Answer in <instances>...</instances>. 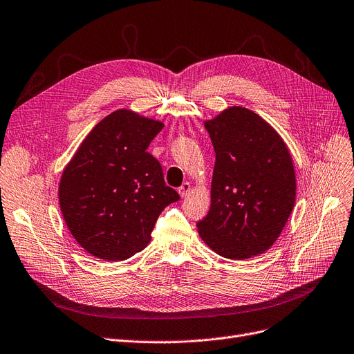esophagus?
<instances>
[{
    "label": "esophagus",
    "instance_id": "34e87169",
    "mask_svg": "<svg viewBox=\"0 0 354 354\" xmlns=\"http://www.w3.org/2000/svg\"><path fill=\"white\" fill-rule=\"evenodd\" d=\"M178 192H179V195H180L182 198H185V196L191 192V183H189V182H183L182 185L179 187Z\"/></svg>",
    "mask_w": 354,
    "mask_h": 354
}]
</instances>
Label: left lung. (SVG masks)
<instances>
[{"label":"left lung","instance_id":"obj_1","mask_svg":"<svg viewBox=\"0 0 354 354\" xmlns=\"http://www.w3.org/2000/svg\"><path fill=\"white\" fill-rule=\"evenodd\" d=\"M215 151L211 208L196 223L215 253L243 260L265 253L294 209L297 182L290 153L256 113L230 106L205 121Z\"/></svg>","mask_w":354,"mask_h":354}]
</instances>
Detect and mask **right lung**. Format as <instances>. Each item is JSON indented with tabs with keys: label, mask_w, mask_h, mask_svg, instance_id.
Listing matches in <instances>:
<instances>
[{
	"label": "right lung",
	"mask_w": 354,
	"mask_h": 354,
	"mask_svg": "<svg viewBox=\"0 0 354 354\" xmlns=\"http://www.w3.org/2000/svg\"><path fill=\"white\" fill-rule=\"evenodd\" d=\"M162 129L160 121L117 110L89 131L65 167L60 209L89 254L117 262L142 252L160 212L179 199L146 151Z\"/></svg>",
	"instance_id": "1"
}]
</instances>
